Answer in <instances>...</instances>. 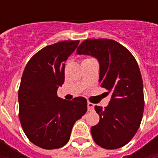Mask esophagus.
<instances>
[{
    "label": "esophagus",
    "mask_w": 158,
    "mask_h": 158,
    "mask_svg": "<svg viewBox=\"0 0 158 158\" xmlns=\"http://www.w3.org/2000/svg\"><path fill=\"white\" fill-rule=\"evenodd\" d=\"M94 109V104L90 102H88V110H89V111H91V110H93Z\"/></svg>",
    "instance_id": "esophagus-1"
}]
</instances>
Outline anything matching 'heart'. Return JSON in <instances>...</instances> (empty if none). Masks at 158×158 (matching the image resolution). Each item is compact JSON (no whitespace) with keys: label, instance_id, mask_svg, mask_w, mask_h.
Returning a JSON list of instances; mask_svg holds the SVG:
<instances>
[{"label":"heart","instance_id":"obj_1","mask_svg":"<svg viewBox=\"0 0 158 158\" xmlns=\"http://www.w3.org/2000/svg\"><path fill=\"white\" fill-rule=\"evenodd\" d=\"M89 59H91V58H87V59H85V60H89Z\"/></svg>","mask_w":158,"mask_h":158}]
</instances>
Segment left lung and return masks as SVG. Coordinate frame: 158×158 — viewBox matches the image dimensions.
<instances>
[{"label": "left lung", "mask_w": 158, "mask_h": 158, "mask_svg": "<svg viewBox=\"0 0 158 158\" xmlns=\"http://www.w3.org/2000/svg\"><path fill=\"white\" fill-rule=\"evenodd\" d=\"M77 53L98 60L100 86L111 94L105 109L94 106L100 120L91 128L93 139L105 149L120 148L135 136L143 114V86L137 61L127 48L107 38L86 39Z\"/></svg>", "instance_id": "left-lung-1"}]
</instances>
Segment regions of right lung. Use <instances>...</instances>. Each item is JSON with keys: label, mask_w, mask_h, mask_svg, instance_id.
Segmentation results:
<instances>
[{"label": "right lung", "mask_w": 158, "mask_h": 158, "mask_svg": "<svg viewBox=\"0 0 158 158\" xmlns=\"http://www.w3.org/2000/svg\"><path fill=\"white\" fill-rule=\"evenodd\" d=\"M79 40L47 46L26 64L18 92L19 118L26 136L43 149H56L69 141L76 120L87 111V100L66 101L57 96L64 81V62Z\"/></svg>", "instance_id": "1"}]
</instances>
